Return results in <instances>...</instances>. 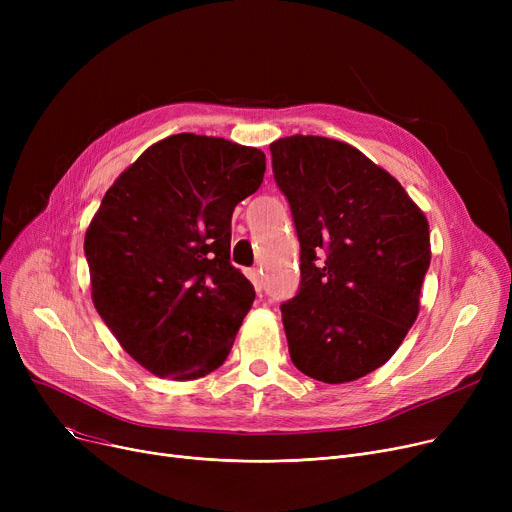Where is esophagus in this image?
<instances>
[{
	"instance_id": "1",
	"label": "esophagus",
	"mask_w": 512,
	"mask_h": 512,
	"mask_svg": "<svg viewBox=\"0 0 512 512\" xmlns=\"http://www.w3.org/2000/svg\"><path fill=\"white\" fill-rule=\"evenodd\" d=\"M247 276H249V280L253 282V286L257 288V292H261V288H263V280H261V272L259 270H247Z\"/></svg>"
}]
</instances>
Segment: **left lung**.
I'll list each match as a JSON object with an SVG mask.
<instances>
[{
  "label": "left lung",
  "mask_w": 512,
  "mask_h": 512,
  "mask_svg": "<svg viewBox=\"0 0 512 512\" xmlns=\"http://www.w3.org/2000/svg\"><path fill=\"white\" fill-rule=\"evenodd\" d=\"M270 151L301 242V286L280 305L290 359L319 382L359 380L415 324L432 259L427 220L348 143L294 134Z\"/></svg>",
  "instance_id": "left-lung-1"
}]
</instances>
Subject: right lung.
Instances as JSON below:
<instances>
[{
	"label": "right lung",
	"mask_w": 512,
	"mask_h": 512,
	"mask_svg": "<svg viewBox=\"0 0 512 512\" xmlns=\"http://www.w3.org/2000/svg\"><path fill=\"white\" fill-rule=\"evenodd\" d=\"M265 155L182 132L151 145L105 193L85 234L91 297L124 351L159 378L218 369L255 301L230 263L234 207Z\"/></svg>",
	"instance_id": "obj_1"
}]
</instances>
